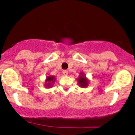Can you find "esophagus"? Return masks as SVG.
Returning <instances> with one entry per match:
<instances>
[{
  "instance_id": "1",
  "label": "esophagus",
  "mask_w": 135,
  "mask_h": 135,
  "mask_svg": "<svg viewBox=\"0 0 135 135\" xmlns=\"http://www.w3.org/2000/svg\"><path fill=\"white\" fill-rule=\"evenodd\" d=\"M68 73H69V72H68L67 69H64L62 71V73H63V74L65 75H67L68 74Z\"/></svg>"
}]
</instances>
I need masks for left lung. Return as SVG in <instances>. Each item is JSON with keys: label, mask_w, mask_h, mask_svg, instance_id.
Segmentation results:
<instances>
[{"label": "left lung", "mask_w": 135, "mask_h": 135, "mask_svg": "<svg viewBox=\"0 0 135 135\" xmlns=\"http://www.w3.org/2000/svg\"><path fill=\"white\" fill-rule=\"evenodd\" d=\"M79 80V85H80V86H82V87H85V86H86L88 84V80H86V79L85 78V77L83 76H80L79 77V79H78Z\"/></svg>", "instance_id": "left-lung-1"}]
</instances>
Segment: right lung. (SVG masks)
<instances>
[{"label": "right lung", "mask_w": 135, "mask_h": 135, "mask_svg": "<svg viewBox=\"0 0 135 135\" xmlns=\"http://www.w3.org/2000/svg\"><path fill=\"white\" fill-rule=\"evenodd\" d=\"M47 81L48 82V85H46L47 86H49V87H50L51 86V82H54L55 81V77L53 76H50L48 77L47 79Z\"/></svg>", "instance_id": "add662e5"}]
</instances>
